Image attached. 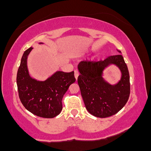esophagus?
<instances>
[{"label": "esophagus", "mask_w": 151, "mask_h": 151, "mask_svg": "<svg viewBox=\"0 0 151 151\" xmlns=\"http://www.w3.org/2000/svg\"><path fill=\"white\" fill-rule=\"evenodd\" d=\"M74 77H75L76 79H77L78 77H79V72L77 70H74Z\"/></svg>", "instance_id": "esophagus-1"}]
</instances>
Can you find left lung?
<instances>
[{
  "label": "left lung",
  "instance_id": "1",
  "mask_svg": "<svg viewBox=\"0 0 151 151\" xmlns=\"http://www.w3.org/2000/svg\"><path fill=\"white\" fill-rule=\"evenodd\" d=\"M111 63L116 65L122 77L116 86L106 83L101 77L105 67ZM80 74L77 79L86 109L99 118L111 116L121 110L130 96L129 70L122 55H112L97 62L81 61L78 65Z\"/></svg>",
  "mask_w": 151,
  "mask_h": 151
}]
</instances>
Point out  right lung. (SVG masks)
<instances>
[{"label": "right lung", "instance_id": "1", "mask_svg": "<svg viewBox=\"0 0 151 151\" xmlns=\"http://www.w3.org/2000/svg\"><path fill=\"white\" fill-rule=\"evenodd\" d=\"M32 50L30 47L25 51L17 73L19 98L24 107L34 115L52 119L61 112L63 96L76 79L74 72H57L44 81L32 79L27 67V58Z\"/></svg>", "mask_w": 151, "mask_h": 151}]
</instances>
